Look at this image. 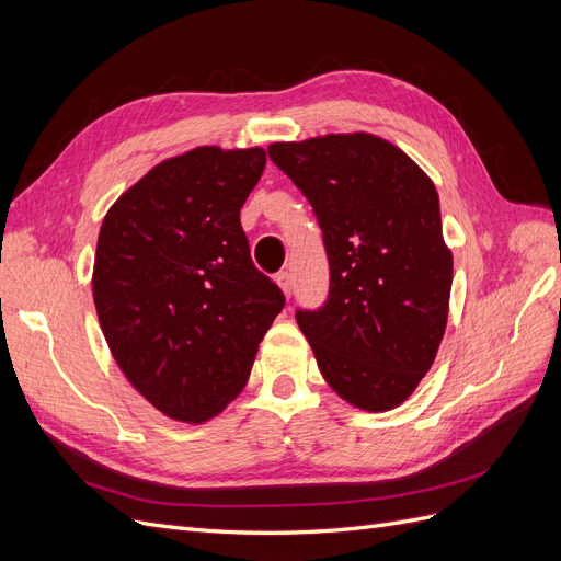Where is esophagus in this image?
Masks as SVG:
<instances>
[{
  "label": "esophagus",
  "mask_w": 561,
  "mask_h": 561,
  "mask_svg": "<svg viewBox=\"0 0 561 561\" xmlns=\"http://www.w3.org/2000/svg\"><path fill=\"white\" fill-rule=\"evenodd\" d=\"M276 283H278V287H280L285 297L293 295V276L287 274V271H280V274L276 276Z\"/></svg>",
  "instance_id": "esophagus-1"
}]
</instances>
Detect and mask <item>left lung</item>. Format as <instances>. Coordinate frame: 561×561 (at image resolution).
Wrapping results in <instances>:
<instances>
[{
    "label": "left lung",
    "mask_w": 561,
    "mask_h": 561,
    "mask_svg": "<svg viewBox=\"0 0 561 561\" xmlns=\"http://www.w3.org/2000/svg\"><path fill=\"white\" fill-rule=\"evenodd\" d=\"M268 157L309 198L328 250L325 307L297 313L320 375L358 410H393L447 330L454 257L435 184L363 130L274 142Z\"/></svg>",
    "instance_id": "left-lung-1"
}]
</instances>
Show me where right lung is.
<instances>
[{"label":"right lung","instance_id":"add662e5","mask_svg":"<svg viewBox=\"0 0 561 561\" xmlns=\"http://www.w3.org/2000/svg\"><path fill=\"white\" fill-rule=\"evenodd\" d=\"M264 165L262 147L184 151L128 186L100 227V328L124 377L173 421L206 423L241 393L285 304L241 227Z\"/></svg>","mask_w":561,"mask_h":561}]
</instances>
